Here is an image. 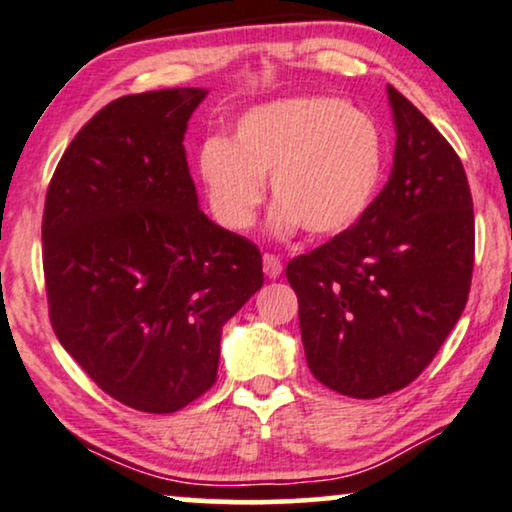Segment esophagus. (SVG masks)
<instances>
[{"label": "esophagus", "instance_id": "34e87169", "mask_svg": "<svg viewBox=\"0 0 512 512\" xmlns=\"http://www.w3.org/2000/svg\"><path fill=\"white\" fill-rule=\"evenodd\" d=\"M263 270L270 280H277L282 275V261L275 254H265L263 256Z\"/></svg>", "mask_w": 512, "mask_h": 512}]
</instances>
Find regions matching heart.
<instances>
[{
	"instance_id": "heart-1",
	"label": "heart",
	"mask_w": 512,
	"mask_h": 512,
	"mask_svg": "<svg viewBox=\"0 0 512 512\" xmlns=\"http://www.w3.org/2000/svg\"><path fill=\"white\" fill-rule=\"evenodd\" d=\"M197 171L216 221L232 232L256 223L270 176V228L334 237L374 207L386 176V141L367 112L341 98L272 101L237 119L230 141L209 138Z\"/></svg>"
}]
</instances>
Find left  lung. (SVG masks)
<instances>
[{"label": "left lung", "mask_w": 512, "mask_h": 512, "mask_svg": "<svg viewBox=\"0 0 512 512\" xmlns=\"http://www.w3.org/2000/svg\"><path fill=\"white\" fill-rule=\"evenodd\" d=\"M395 159L360 223L287 265L317 381L374 400L433 362L466 308L475 261L468 178L454 148L388 86Z\"/></svg>", "instance_id": "left-lung-1"}]
</instances>
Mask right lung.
I'll return each instance as SVG.
<instances>
[{
    "mask_svg": "<svg viewBox=\"0 0 512 512\" xmlns=\"http://www.w3.org/2000/svg\"><path fill=\"white\" fill-rule=\"evenodd\" d=\"M207 89L105 105L49 183L42 242L51 327L98 388L174 414L214 386L221 331L263 287L261 251L202 214L183 138Z\"/></svg>",
    "mask_w": 512,
    "mask_h": 512,
    "instance_id": "right-lung-1",
    "label": "right lung"
}]
</instances>
